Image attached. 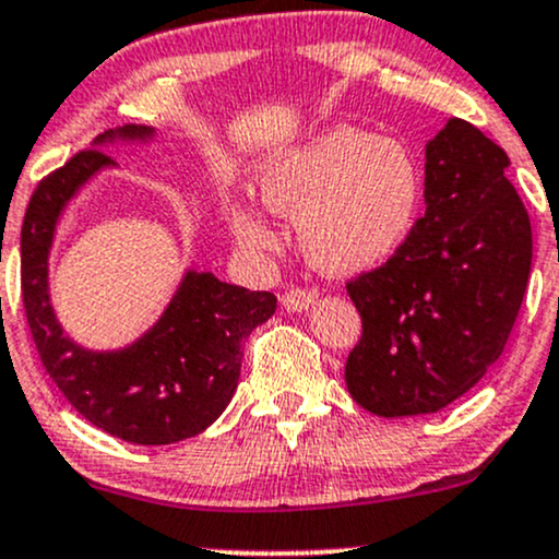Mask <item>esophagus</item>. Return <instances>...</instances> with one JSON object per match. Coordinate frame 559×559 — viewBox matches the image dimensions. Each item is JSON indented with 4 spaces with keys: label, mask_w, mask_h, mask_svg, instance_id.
I'll return each mask as SVG.
<instances>
[{
    "label": "esophagus",
    "mask_w": 559,
    "mask_h": 559,
    "mask_svg": "<svg viewBox=\"0 0 559 559\" xmlns=\"http://www.w3.org/2000/svg\"><path fill=\"white\" fill-rule=\"evenodd\" d=\"M318 299V292L312 289H302V286H297V289H289L281 294V305H284L289 312H302L308 310L312 302Z\"/></svg>",
    "instance_id": "esophagus-1"
}]
</instances>
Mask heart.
Returning <instances> with one entry per match:
<instances>
[{
	"mask_svg": "<svg viewBox=\"0 0 559 559\" xmlns=\"http://www.w3.org/2000/svg\"><path fill=\"white\" fill-rule=\"evenodd\" d=\"M260 193L267 210L297 219L312 265L345 275L403 247L421 206V171L397 140L334 127L270 162ZM228 219L247 247H278V233L251 204H230Z\"/></svg>",
	"mask_w": 559,
	"mask_h": 559,
	"instance_id": "1",
	"label": "heart"
}]
</instances>
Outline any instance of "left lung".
Listing matches in <instances>:
<instances>
[{"mask_svg": "<svg viewBox=\"0 0 559 559\" xmlns=\"http://www.w3.org/2000/svg\"><path fill=\"white\" fill-rule=\"evenodd\" d=\"M504 148L464 119L427 145V212L379 267L347 281L364 321L345 382L377 416L435 414L486 377L528 286L533 238Z\"/></svg>", "mask_w": 559, "mask_h": 559, "instance_id": "obj_1", "label": "left lung"}]
</instances>
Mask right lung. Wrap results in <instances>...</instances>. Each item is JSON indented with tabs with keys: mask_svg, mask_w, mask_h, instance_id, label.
<instances>
[{
	"mask_svg": "<svg viewBox=\"0 0 559 559\" xmlns=\"http://www.w3.org/2000/svg\"><path fill=\"white\" fill-rule=\"evenodd\" d=\"M148 127L106 132L41 177L21 230V292L45 371L84 419L138 445H169L204 432L223 414L241 377V345L275 312V294L190 273L148 334L130 347H79L55 321L47 292V254L66 201L97 169L110 167L103 145L114 138H151Z\"/></svg>",
	"mask_w": 559,
	"mask_h": 559,
	"instance_id": "add662e5",
	"label": "right lung"
}]
</instances>
